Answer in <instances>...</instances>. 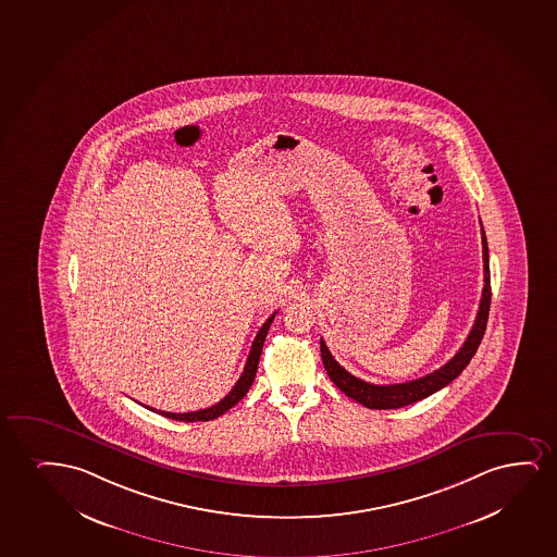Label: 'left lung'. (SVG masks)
I'll return each instance as SVG.
<instances>
[{"instance_id": "left-lung-1", "label": "left lung", "mask_w": 557, "mask_h": 557, "mask_svg": "<svg viewBox=\"0 0 557 557\" xmlns=\"http://www.w3.org/2000/svg\"><path fill=\"white\" fill-rule=\"evenodd\" d=\"M482 253H484V290H482V300L478 308V315L474 319V325L469 336L465 339L461 349L449 359L444 367L434 370L426 376L418 377L412 382L393 383V385H374V383L362 382L354 374H349L344 367H339L334 361L333 355L329 351L325 342L321 338V359L325 364L326 374L333 380L334 385L347 397L354 398L372 410H393V408H403V406L413 405L421 398L433 395L448 383L454 382L461 374L465 367L469 364L470 359L476 354L480 342L484 338L485 325H487V315H490V306H492V277H490V251H487V239L482 228Z\"/></svg>"}]
</instances>
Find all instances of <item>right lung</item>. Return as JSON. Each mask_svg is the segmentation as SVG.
Here are the masks:
<instances>
[{"label":"right lung","mask_w":557,"mask_h":557,"mask_svg":"<svg viewBox=\"0 0 557 557\" xmlns=\"http://www.w3.org/2000/svg\"><path fill=\"white\" fill-rule=\"evenodd\" d=\"M274 318L275 313H272V315L267 319V323L260 326L259 333L255 336L253 346H251V351H249V357H247L246 367H244L242 376H239L236 385L232 387L231 393H228L223 400H219L218 405L203 408V410H198V412L187 413L162 412V410H152L149 406H145V408H149L152 412L160 413V416H164V418L175 419V421H210V419L219 418V416H223L224 412H228L232 406L238 405L239 400L246 397L247 391L253 385L255 374H257V369H259L260 351H262L268 329L272 325Z\"/></svg>","instance_id":"1"}]
</instances>
